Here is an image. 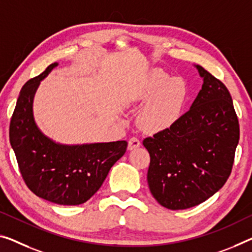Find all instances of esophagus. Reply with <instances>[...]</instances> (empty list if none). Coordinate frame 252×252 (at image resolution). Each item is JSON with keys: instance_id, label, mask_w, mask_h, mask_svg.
Segmentation results:
<instances>
[{"instance_id": "esophagus-1", "label": "esophagus", "mask_w": 252, "mask_h": 252, "mask_svg": "<svg viewBox=\"0 0 252 252\" xmlns=\"http://www.w3.org/2000/svg\"><path fill=\"white\" fill-rule=\"evenodd\" d=\"M139 146H141V142L138 141V138L131 137L128 141V150L129 151L137 149V148H139Z\"/></svg>"}]
</instances>
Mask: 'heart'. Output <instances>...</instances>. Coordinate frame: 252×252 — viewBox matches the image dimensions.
<instances>
[{
    "label": "heart",
    "mask_w": 252,
    "mask_h": 252,
    "mask_svg": "<svg viewBox=\"0 0 252 252\" xmlns=\"http://www.w3.org/2000/svg\"><path fill=\"white\" fill-rule=\"evenodd\" d=\"M187 98V88L178 77H170L160 71H152L144 82L133 92V102H144L137 123L148 133H158L171 127L179 118Z\"/></svg>",
    "instance_id": "heart-1"
}]
</instances>
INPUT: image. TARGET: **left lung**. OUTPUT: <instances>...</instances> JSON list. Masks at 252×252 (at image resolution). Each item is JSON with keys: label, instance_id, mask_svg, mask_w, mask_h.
I'll return each mask as SVG.
<instances>
[{"label": "left lung", "instance_id": "left-lung-1", "mask_svg": "<svg viewBox=\"0 0 252 252\" xmlns=\"http://www.w3.org/2000/svg\"><path fill=\"white\" fill-rule=\"evenodd\" d=\"M202 90L171 127L143 141L151 162L150 191L169 210H186L218 192L229 178L239 122L229 90L200 65Z\"/></svg>", "mask_w": 252, "mask_h": 252}]
</instances>
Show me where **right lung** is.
I'll return each instance as SVG.
<instances>
[{
	"label": "right lung",
	"instance_id": "1",
	"mask_svg": "<svg viewBox=\"0 0 252 252\" xmlns=\"http://www.w3.org/2000/svg\"><path fill=\"white\" fill-rule=\"evenodd\" d=\"M59 63L29 80L19 94L10 123V143L19 169L34 195L59 205L86 203L99 190L127 142L63 144L42 133L33 116L37 89Z\"/></svg>",
	"mask_w": 252,
	"mask_h": 252
}]
</instances>
